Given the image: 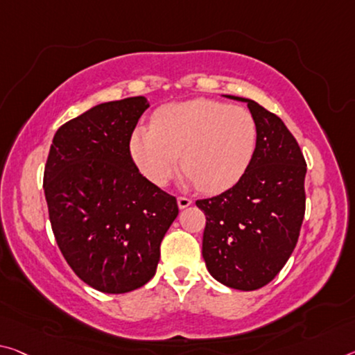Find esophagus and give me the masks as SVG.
Instances as JSON below:
<instances>
[{
    "mask_svg": "<svg viewBox=\"0 0 355 355\" xmlns=\"http://www.w3.org/2000/svg\"><path fill=\"white\" fill-rule=\"evenodd\" d=\"M177 202H178L180 210H184V208H188L191 204H193V200L188 199V198H182V196H180V198L177 199Z\"/></svg>",
    "mask_w": 355,
    "mask_h": 355,
    "instance_id": "esophagus-1",
    "label": "esophagus"
}]
</instances>
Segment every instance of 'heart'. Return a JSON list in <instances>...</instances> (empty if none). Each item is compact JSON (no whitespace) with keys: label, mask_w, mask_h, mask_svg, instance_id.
<instances>
[{"label":"heart","mask_w":355,"mask_h":355,"mask_svg":"<svg viewBox=\"0 0 355 355\" xmlns=\"http://www.w3.org/2000/svg\"><path fill=\"white\" fill-rule=\"evenodd\" d=\"M257 145V126L241 107L198 98L157 112L153 128L137 126L129 153L140 173L164 187L178 167L183 182L216 194L237 184L248 171Z\"/></svg>","instance_id":"heart-1"}]
</instances>
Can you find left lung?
<instances>
[{
	"mask_svg": "<svg viewBox=\"0 0 355 355\" xmlns=\"http://www.w3.org/2000/svg\"><path fill=\"white\" fill-rule=\"evenodd\" d=\"M226 98L248 104L257 145L250 168L235 187L196 202L207 216L202 256L221 284L254 291L277 277L299 240L306 162L279 116L256 101Z\"/></svg>",
	"mask_w": 355,
	"mask_h": 355,
	"instance_id": "left-lung-1",
	"label": "left lung"
}]
</instances>
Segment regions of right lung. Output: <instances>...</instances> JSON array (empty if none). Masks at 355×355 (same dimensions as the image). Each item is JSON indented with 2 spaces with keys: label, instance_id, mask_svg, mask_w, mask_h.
<instances>
[{
  "label": "right lung",
  "instance_id": "add662e5",
  "mask_svg": "<svg viewBox=\"0 0 355 355\" xmlns=\"http://www.w3.org/2000/svg\"><path fill=\"white\" fill-rule=\"evenodd\" d=\"M150 107L145 96L92 107L64 123L50 145L44 193L61 252L83 283L125 294L155 277L177 199L148 182L129 137Z\"/></svg>",
  "mask_w": 355,
  "mask_h": 355
}]
</instances>
